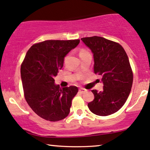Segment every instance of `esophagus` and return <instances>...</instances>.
<instances>
[{
    "label": "esophagus",
    "mask_w": 150,
    "mask_h": 150,
    "mask_svg": "<svg viewBox=\"0 0 150 150\" xmlns=\"http://www.w3.org/2000/svg\"><path fill=\"white\" fill-rule=\"evenodd\" d=\"M86 91V90L85 89H83V88H82V89H79V93H84Z\"/></svg>",
    "instance_id": "esophagus-1"
}]
</instances>
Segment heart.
<instances>
[{
    "instance_id": "heart-1",
    "label": "heart",
    "mask_w": 150,
    "mask_h": 150,
    "mask_svg": "<svg viewBox=\"0 0 150 150\" xmlns=\"http://www.w3.org/2000/svg\"><path fill=\"white\" fill-rule=\"evenodd\" d=\"M86 52V50H81V51H80V53H82V52Z\"/></svg>"
}]
</instances>
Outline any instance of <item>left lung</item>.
<instances>
[{"label":"left lung","instance_id":"8db88e82","mask_svg":"<svg viewBox=\"0 0 150 150\" xmlns=\"http://www.w3.org/2000/svg\"><path fill=\"white\" fill-rule=\"evenodd\" d=\"M81 40L93 54L94 73L102 77L103 90H91L93 101L88 103L91 112L108 116L116 112L127 101L133 84V71L124 49L118 42L99 36Z\"/></svg>","mask_w":150,"mask_h":150}]
</instances>
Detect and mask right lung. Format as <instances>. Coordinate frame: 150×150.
<instances>
[{
	"instance_id": "1",
	"label": "right lung",
	"mask_w": 150,
	"mask_h": 150,
	"mask_svg": "<svg viewBox=\"0 0 150 150\" xmlns=\"http://www.w3.org/2000/svg\"><path fill=\"white\" fill-rule=\"evenodd\" d=\"M80 40H45L34 44L21 65L23 94L27 103L41 118L57 122L68 116L73 98L78 92L75 86L54 84V77L64 66V57Z\"/></svg>"
}]
</instances>
